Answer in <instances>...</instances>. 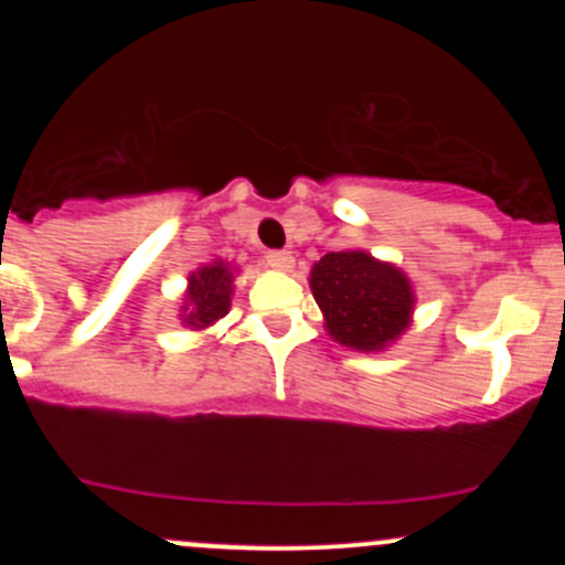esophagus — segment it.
Here are the masks:
<instances>
[{
	"instance_id": "34e87169",
	"label": "esophagus",
	"mask_w": 565,
	"mask_h": 565,
	"mask_svg": "<svg viewBox=\"0 0 565 565\" xmlns=\"http://www.w3.org/2000/svg\"><path fill=\"white\" fill-rule=\"evenodd\" d=\"M267 262H270V267H276V270H289V267L295 265V256L289 254V250H267Z\"/></svg>"
}]
</instances>
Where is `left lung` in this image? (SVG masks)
Returning a JSON list of instances; mask_svg holds the SVG:
<instances>
[{
    "label": "left lung",
    "mask_w": 565,
    "mask_h": 565,
    "mask_svg": "<svg viewBox=\"0 0 565 565\" xmlns=\"http://www.w3.org/2000/svg\"><path fill=\"white\" fill-rule=\"evenodd\" d=\"M309 284L324 328L339 344L385 350L409 328L415 306L409 278L366 250H330L311 267Z\"/></svg>",
    "instance_id": "obj_1"
}]
</instances>
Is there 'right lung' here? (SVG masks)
Masks as SVG:
<instances>
[{
  "label": "right lung",
  "instance_id": "add662e5",
  "mask_svg": "<svg viewBox=\"0 0 565 565\" xmlns=\"http://www.w3.org/2000/svg\"><path fill=\"white\" fill-rule=\"evenodd\" d=\"M232 281H235V273L221 259L191 273L185 306H182V322L193 330H202L230 315Z\"/></svg>",
  "mask_w": 565,
  "mask_h": 565
}]
</instances>
